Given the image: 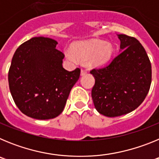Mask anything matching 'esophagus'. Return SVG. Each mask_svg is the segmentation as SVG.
<instances>
[{
  "instance_id": "1",
  "label": "esophagus",
  "mask_w": 159,
  "mask_h": 159,
  "mask_svg": "<svg viewBox=\"0 0 159 159\" xmlns=\"http://www.w3.org/2000/svg\"><path fill=\"white\" fill-rule=\"evenodd\" d=\"M87 73H88V71L85 69H82L81 70V75H86Z\"/></svg>"
}]
</instances>
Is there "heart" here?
<instances>
[{
	"label": "heart",
	"mask_w": 159,
	"mask_h": 159,
	"mask_svg": "<svg viewBox=\"0 0 159 159\" xmlns=\"http://www.w3.org/2000/svg\"><path fill=\"white\" fill-rule=\"evenodd\" d=\"M71 48L72 50L64 51L66 57L73 63H77L78 58L86 60L90 67H98L107 63L114 52L111 43L100 40L76 42Z\"/></svg>",
	"instance_id": "1"
}]
</instances>
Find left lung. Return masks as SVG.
<instances>
[{
	"label": "left lung",
	"mask_w": 159,
	"mask_h": 159,
	"mask_svg": "<svg viewBox=\"0 0 159 159\" xmlns=\"http://www.w3.org/2000/svg\"><path fill=\"white\" fill-rule=\"evenodd\" d=\"M120 53L110 64L90 71L95 82L92 97L95 109L107 117L130 113L141 104L151 84V64L139 41L118 35Z\"/></svg>",
	"instance_id": "obj_1"
}]
</instances>
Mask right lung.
<instances>
[{
    "label": "right lung",
    "mask_w": 159,
    "mask_h": 159,
    "mask_svg": "<svg viewBox=\"0 0 159 159\" xmlns=\"http://www.w3.org/2000/svg\"><path fill=\"white\" fill-rule=\"evenodd\" d=\"M57 42L33 37L16 50L8 71V85L20 111L36 119H50L62 113L80 69L63 67L64 53Z\"/></svg>",
    "instance_id": "obj_1"
}]
</instances>
